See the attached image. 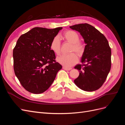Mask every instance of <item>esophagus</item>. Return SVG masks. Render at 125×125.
<instances>
[{
    "mask_svg": "<svg viewBox=\"0 0 125 125\" xmlns=\"http://www.w3.org/2000/svg\"><path fill=\"white\" fill-rule=\"evenodd\" d=\"M62 68L64 70H70L72 69L71 68H68V67H66L65 66H63L62 67Z\"/></svg>",
    "mask_w": 125,
    "mask_h": 125,
    "instance_id": "obj_1",
    "label": "esophagus"
}]
</instances>
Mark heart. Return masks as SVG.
Returning <instances> with one entry per match:
<instances>
[{
  "instance_id": "obj_1",
  "label": "heart",
  "mask_w": 125,
  "mask_h": 125,
  "mask_svg": "<svg viewBox=\"0 0 125 125\" xmlns=\"http://www.w3.org/2000/svg\"><path fill=\"white\" fill-rule=\"evenodd\" d=\"M62 38L66 41L72 44L70 52H75L79 56H81L84 52V45L79 42V35L75 31L68 30L63 34ZM61 44L59 37L58 36H55L50 44L51 50L57 55L60 53ZM78 58L77 55L71 53L68 55H62L57 58V61L59 63L66 67H70L73 66L78 62Z\"/></svg>"
}]
</instances>
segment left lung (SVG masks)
Listing matches in <instances>:
<instances>
[{
  "label": "left lung",
  "mask_w": 125,
  "mask_h": 125,
  "mask_svg": "<svg viewBox=\"0 0 125 125\" xmlns=\"http://www.w3.org/2000/svg\"><path fill=\"white\" fill-rule=\"evenodd\" d=\"M80 33L86 44L81 62L74 68L79 70L75 84L85 91H94L103 84L111 68V49L105 36L88 23L70 26Z\"/></svg>",
  "instance_id": "1"
}]
</instances>
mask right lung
<instances>
[{
    "mask_svg": "<svg viewBox=\"0 0 125 125\" xmlns=\"http://www.w3.org/2000/svg\"><path fill=\"white\" fill-rule=\"evenodd\" d=\"M62 29L35 27L18 40L13 51V68L20 83L28 91L44 92L62 68L50 48L52 40Z\"/></svg>",
    "mask_w": 125,
    "mask_h": 125,
    "instance_id": "add662e5",
    "label": "right lung"
}]
</instances>
